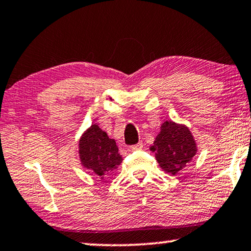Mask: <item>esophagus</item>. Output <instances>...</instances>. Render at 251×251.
<instances>
[{
    "mask_svg": "<svg viewBox=\"0 0 251 251\" xmlns=\"http://www.w3.org/2000/svg\"><path fill=\"white\" fill-rule=\"evenodd\" d=\"M143 147H144L143 143H138L136 145H133V146H131V151H140L143 150Z\"/></svg>",
    "mask_w": 251,
    "mask_h": 251,
    "instance_id": "esophagus-1",
    "label": "esophagus"
}]
</instances>
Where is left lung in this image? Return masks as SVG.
Segmentation results:
<instances>
[{
	"label": "left lung",
	"mask_w": 251,
	"mask_h": 251,
	"mask_svg": "<svg viewBox=\"0 0 251 251\" xmlns=\"http://www.w3.org/2000/svg\"><path fill=\"white\" fill-rule=\"evenodd\" d=\"M151 151L166 173L176 176L191 162L197 152V144L188 126L173 121L162 123Z\"/></svg>",
	"instance_id": "left-lung-1"
}]
</instances>
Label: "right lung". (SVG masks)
Instances as JSON below:
<instances>
[{
    "label": "right lung",
    "mask_w": 251,
    "mask_h": 251,
    "mask_svg": "<svg viewBox=\"0 0 251 251\" xmlns=\"http://www.w3.org/2000/svg\"><path fill=\"white\" fill-rule=\"evenodd\" d=\"M78 147L81 165L100 179L114 172L122 162L115 140L110 139L96 123L81 134Z\"/></svg>",
    "instance_id": "obj_1"
}]
</instances>
